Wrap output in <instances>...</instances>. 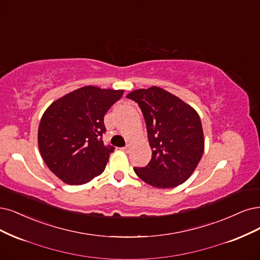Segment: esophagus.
<instances>
[{"instance_id": "1", "label": "esophagus", "mask_w": 260, "mask_h": 260, "mask_svg": "<svg viewBox=\"0 0 260 260\" xmlns=\"http://www.w3.org/2000/svg\"><path fill=\"white\" fill-rule=\"evenodd\" d=\"M129 148H130V145L128 144V145H126V146H124V147H122L121 149H122L123 151H129Z\"/></svg>"}]
</instances>
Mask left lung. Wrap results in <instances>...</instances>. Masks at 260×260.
I'll list each match as a JSON object with an SVG mask.
<instances>
[{"instance_id": "obj_1", "label": "left lung", "mask_w": 260, "mask_h": 260, "mask_svg": "<svg viewBox=\"0 0 260 260\" xmlns=\"http://www.w3.org/2000/svg\"><path fill=\"white\" fill-rule=\"evenodd\" d=\"M127 98L139 104L153 149L148 165L134 168V172L157 188L183 184L194 171L204 150L198 113L174 94L156 86L134 90Z\"/></svg>"}]
</instances>
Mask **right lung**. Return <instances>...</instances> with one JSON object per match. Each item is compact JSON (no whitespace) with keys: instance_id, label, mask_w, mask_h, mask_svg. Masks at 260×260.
I'll use <instances>...</instances> for the list:
<instances>
[{"instance_id":"right-lung-1","label":"right lung","mask_w":260,"mask_h":260,"mask_svg":"<svg viewBox=\"0 0 260 260\" xmlns=\"http://www.w3.org/2000/svg\"><path fill=\"white\" fill-rule=\"evenodd\" d=\"M123 90L86 86L51 103L39 127V148L50 171L69 185L100 175L115 147L104 145V115Z\"/></svg>"}]
</instances>
